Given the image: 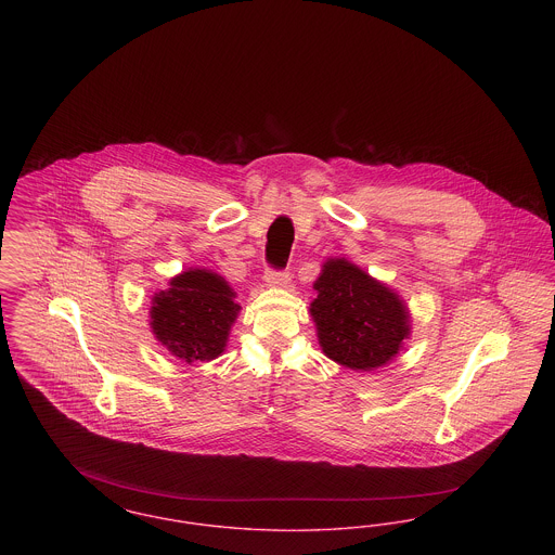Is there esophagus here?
I'll list each match as a JSON object with an SVG mask.
<instances>
[{
  "instance_id": "esophagus-1",
  "label": "esophagus",
  "mask_w": 555,
  "mask_h": 555,
  "mask_svg": "<svg viewBox=\"0 0 555 555\" xmlns=\"http://www.w3.org/2000/svg\"><path fill=\"white\" fill-rule=\"evenodd\" d=\"M264 283L268 287H287L289 272L287 270H272V268H268L264 274Z\"/></svg>"
}]
</instances>
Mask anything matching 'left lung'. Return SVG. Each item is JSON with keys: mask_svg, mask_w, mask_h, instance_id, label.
<instances>
[{"mask_svg": "<svg viewBox=\"0 0 555 555\" xmlns=\"http://www.w3.org/2000/svg\"><path fill=\"white\" fill-rule=\"evenodd\" d=\"M310 304L322 351L345 369H380L410 337V312L396 291L345 258L322 264Z\"/></svg>", "mask_w": 555, "mask_h": 555, "instance_id": "1", "label": "left lung"}]
</instances>
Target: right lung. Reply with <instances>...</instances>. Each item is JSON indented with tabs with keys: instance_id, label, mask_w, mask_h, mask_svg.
Segmentation results:
<instances>
[{
	"instance_id": "1",
	"label": "right lung",
	"mask_w": 555,
	"mask_h": 555,
	"mask_svg": "<svg viewBox=\"0 0 555 555\" xmlns=\"http://www.w3.org/2000/svg\"><path fill=\"white\" fill-rule=\"evenodd\" d=\"M235 291L206 268H189L152 299L150 326L159 344L186 364L218 358L241 306Z\"/></svg>"
}]
</instances>
